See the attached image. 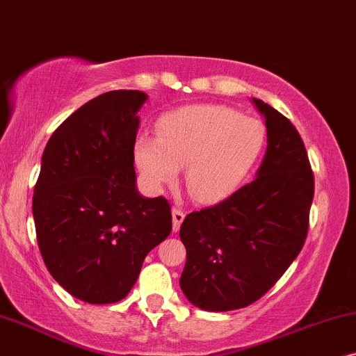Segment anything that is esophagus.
Returning a JSON list of instances; mask_svg holds the SVG:
<instances>
[{"instance_id": "obj_1", "label": "esophagus", "mask_w": 356, "mask_h": 356, "mask_svg": "<svg viewBox=\"0 0 356 356\" xmlns=\"http://www.w3.org/2000/svg\"><path fill=\"white\" fill-rule=\"evenodd\" d=\"M184 218H186V213H184L181 208H172V229L174 231L181 229Z\"/></svg>"}]
</instances>
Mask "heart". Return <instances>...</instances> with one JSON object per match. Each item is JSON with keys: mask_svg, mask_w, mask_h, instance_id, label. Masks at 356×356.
<instances>
[{"mask_svg": "<svg viewBox=\"0 0 356 356\" xmlns=\"http://www.w3.org/2000/svg\"><path fill=\"white\" fill-rule=\"evenodd\" d=\"M159 138L138 136L135 161L153 187L172 184L186 165L187 191L198 202H216L248 175L267 143L257 118L225 106H192L174 111L158 123Z\"/></svg>", "mask_w": 356, "mask_h": 356, "instance_id": "obj_1", "label": "heart"}]
</instances>
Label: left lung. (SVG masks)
<instances>
[{
    "mask_svg": "<svg viewBox=\"0 0 356 356\" xmlns=\"http://www.w3.org/2000/svg\"><path fill=\"white\" fill-rule=\"evenodd\" d=\"M267 125L257 177L225 200L188 213L181 226L187 262L181 288L205 311L241 309L260 300L305 245L314 174L305 143L285 115L254 99Z\"/></svg>",
    "mask_w": 356,
    "mask_h": 356,
    "instance_id": "obj_1",
    "label": "left lung"
}]
</instances>
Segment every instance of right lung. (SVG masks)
I'll list each match as a JSON object with an SVG mask.
<instances>
[{
	"label": "right lung",
	"mask_w": 356,
	"mask_h": 356,
	"mask_svg": "<svg viewBox=\"0 0 356 356\" xmlns=\"http://www.w3.org/2000/svg\"><path fill=\"white\" fill-rule=\"evenodd\" d=\"M141 91L91 99L50 136L42 154L32 213L51 277L89 305L129 295L143 260L172 229L164 197L136 191L135 141Z\"/></svg>",
	"instance_id": "obj_1"
}]
</instances>
